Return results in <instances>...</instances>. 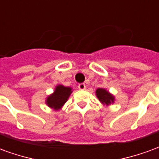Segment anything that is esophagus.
I'll use <instances>...</instances> for the list:
<instances>
[{"instance_id":"34e87169","label":"esophagus","mask_w":159,"mask_h":159,"mask_svg":"<svg viewBox=\"0 0 159 159\" xmlns=\"http://www.w3.org/2000/svg\"><path fill=\"white\" fill-rule=\"evenodd\" d=\"M78 89L81 90H84L86 89V85L84 83H80L79 85H78Z\"/></svg>"}]
</instances>
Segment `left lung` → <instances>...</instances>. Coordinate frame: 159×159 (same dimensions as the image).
<instances>
[{
	"label": "left lung",
	"instance_id": "8db88e82",
	"mask_svg": "<svg viewBox=\"0 0 159 159\" xmlns=\"http://www.w3.org/2000/svg\"><path fill=\"white\" fill-rule=\"evenodd\" d=\"M95 94H96L98 100H100V103L104 105V106H109L111 104H113L115 101V97L113 96V94L107 91L105 89L100 88V89H97L95 91Z\"/></svg>",
	"mask_w": 159,
	"mask_h": 159
}]
</instances>
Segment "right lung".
Instances as JSON below:
<instances>
[{"label":"right lung","mask_w":159,"mask_h":159,"mask_svg":"<svg viewBox=\"0 0 159 159\" xmlns=\"http://www.w3.org/2000/svg\"><path fill=\"white\" fill-rule=\"evenodd\" d=\"M71 93H72L71 88L58 85L54 89L53 93L47 97L46 104L48 105V107L54 111L61 110V108L68 100Z\"/></svg>","instance_id":"obj_1"}]
</instances>
